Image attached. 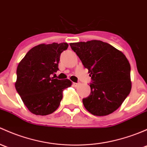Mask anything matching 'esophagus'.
<instances>
[{"instance_id":"obj_1","label":"esophagus","mask_w":147,"mask_h":147,"mask_svg":"<svg viewBox=\"0 0 147 147\" xmlns=\"http://www.w3.org/2000/svg\"><path fill=\"white\" fill-rule=\"evenodd\" d=\"M72 84H73V86H75V87H76V86H78L79 85H80V83L73 82V83H72Z\"/></svg>"}]
</instances>
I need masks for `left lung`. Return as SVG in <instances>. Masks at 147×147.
<instances>
[{"instance_id": "8db88e82", "label": "left lung", "mask_w": 147, "mask_h": 147, "mask_svg": "<svg viewBox=\"0 0 147 147\" xmlns=\"http://www.w3.org/2000/svg\"><path fill=\"white\" fill-rule=\"evenodd\" d=\"M69 46L92 78L91 93L82 99L85 109L97 116L116 111L132 88L130 65L125 55L108 43L98 40L70 43Z\"/></svg>"}]
</instances>
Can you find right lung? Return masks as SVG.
<instances>
[{"label":"right lung","mask_w":147,"mask_h":147,"mask_svg":"<svg viewBox=\"0 0 147 147\" xmlns=\"http://www.w3.org/2000/svg\"><path fill=\"white\" fill-rule=\"evenodd\" d=\"M67 47V43L39 44L30 49L18 64L15 89L32 113H53L61 103L63 91L72 85L68 79L51 78L59 69L60 56Z\"/></svg>","instance_id":"add662e5"}]
</instances>
